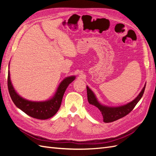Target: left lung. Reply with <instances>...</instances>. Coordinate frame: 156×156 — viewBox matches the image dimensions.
<instances>
[{"mask_svg": "<svg viewBox=\"0 0 156 156\" xmlns=\"http://www.w3.org/2000/svg\"><path fill=\"white\" fill-rule=\"evenodd\" d=\"M145 87L146 85H144L139 95L132 101L127 103L126 105L119 107H109L103 105L99 102L96 95L92 91V90L87 86L88 101L92 106V111L95 112H100L103 116V122L105 123H109V122H114L126 116L133 109L135 105L137 104V103L142 98Z\"/></svg>", "mask_w": 156, "mask_h": 156, "instance_id": "1", "label": "left lung"}]
</instances>
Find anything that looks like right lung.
<instances>
[{
	"mask_svg": "<svg viewBox=\"0 0 156 156\" xmlns=\"http://www.w3.org/2000/svg\"><path fill=\"white\" fill-rule=\"evenodd\" d=\"M10 66V64H9ZM75 76L66 77L61 82L55 95L50 100L44 101H32L21 97L14 89L10 79V71L8 70V88L10 97L17 108L27 115L40 120H45L53 116L58 111L62 103V98L69 84L72 83Z\"/></svg>",
	"mask_w": 156,
	"mask_h": 156,
	"instance_id": "add662e5",
	"label": "right lung"
}]
</instances>
